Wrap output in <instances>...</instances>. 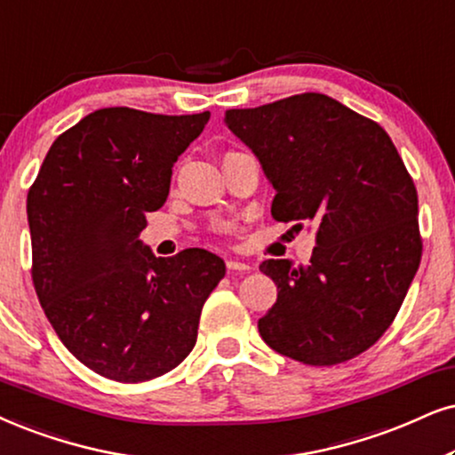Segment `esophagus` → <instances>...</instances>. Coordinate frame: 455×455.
Masks as SVG:
<instances>
[{
  "label": "esophagus",
  "instance_id": "esophagus-1",
  "mask_svg": "<svg viewBox=\"0 0 455 455\" xmlns=\"http://www.w3.org/2000/svg\"><path fill=\"white\" fill-rule=\"evenodd\" d=\"M227 268L228 270H241V273H245V270H250L251 267L247 262H241V260H227Z\"/></svg>",
  "mask_w": 455,
  "mask_h": 455
}]
</instances>
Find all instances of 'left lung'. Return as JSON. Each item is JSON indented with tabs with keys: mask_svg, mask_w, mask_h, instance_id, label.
<instances>
[{
	"mask_svg": "<svg viewBox=\"0 0 455 455\" xmlns=\"http://www.w3.org/2000/svg\"><path fill=\"white\" fill-rule=\"evenodd\" d=\"M224 124L277 193L275 220L310 224L317 241L308 267L260 264L279 290L258 321L262 340L307 365L361 355L393 323L422 258L418 193L393 140L317 92L231 108Z\"/></svg>",
	"mask_w": 455,
	"mask_h": 455,
	"instance_id": "left-lung-1",
	"label": "left lung"
}]
</instances>
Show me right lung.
<instances>
[{
  "label": "right lung",
  "mask_w": 455,
  "mask_h": 455,
  "mask_svg": "<svg viewBox=\"0 0 455 455\" xmlns=\"http://www.w3.org/2000/svg\"><path fill=\"white\" fill-rule=\"evenodd\" d=\"M208 119L99 108L56 138L28 188L31 275L45 317L108 380H153L182 363L224 277V260L208 250L157 258L138 239Z\"/></svg>",
  "instance_id": "obj_1"
}]
</instances>
